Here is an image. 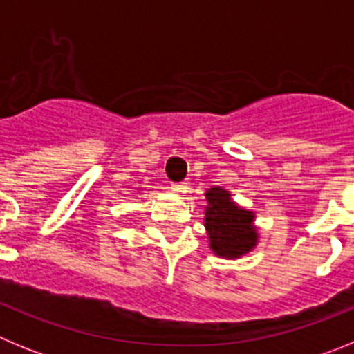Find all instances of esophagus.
<instances>
[{
  "mask_svg": "<svg viewBox=\"0 0 354 354\" xmlns=\"http://www.w3.org/2000/svg\"><path fill=\"white\" fill-rule=\"evenodd\" d=\"M187 180H180V183H174L171 184V189H174V192H177V193H184L187 189Z\"/></svg>",
  "mask_w": 354,
  "mask_h": 354,
  "instance_id": "1",
  "label": "esophagus"
}]
</instances>
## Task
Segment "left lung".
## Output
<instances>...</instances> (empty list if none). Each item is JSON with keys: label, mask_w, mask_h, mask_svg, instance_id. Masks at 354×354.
Listing matches in <instances>:
<instances>
[{"label": "left lung", "mask_w": 354, "mask_h": 354, "mask_svg": "<svg viewBox=\"0 0 354 354\" xmlns=\"http://www.w3.org/2000/svg\"><path fill=\"white\" fill-rule=\"evenodd\" d=\"M205 228L211 248L220 257H241L255 246L257 234L253 228V212L239 209L221 187H211L205 193Z\"/></svg>", "instance_id": "obj_1"}]
</instances>
